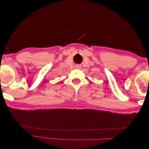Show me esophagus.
<instances>
[{
	"instance_id": "obj_1",
	"label": "esophagus",
	"mask_w": 149,
	"mask_h": 149,
	"mask_svg": "<svg viewBox=\"0 0 149 149\" xmlns=\"http://www.w3.org/2000/svg\"><path fill=\"white\" fill-rule=\"evenodd\" d=\"M75 68H77V69H80L81 68V66H79V65H76Z\"/></svg>"
}]
</instances>
